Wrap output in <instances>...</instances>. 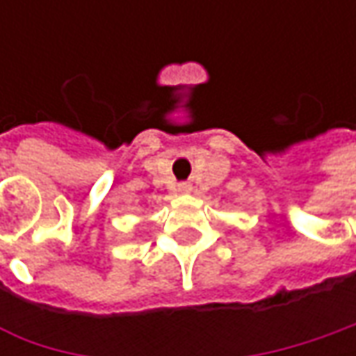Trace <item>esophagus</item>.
<instances>
[{
    "label": "esophagus",
    "mask_w": 356,
    "mask_h": 356,
    "mask_svg": "<svg viewBox=\"0 0 356 356\" xmlns=\"http://www.w3.org/2000/svg\"><path fill=\"white\" fill-rule=\"evenodd\" d=\"M192 190V186L188 184V182H182V184H178V192H190Z\"/></svg>",
    "instance_id": "34e87169"
}]
</instances>
